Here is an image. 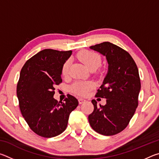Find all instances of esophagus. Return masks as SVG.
Here are the masks:
<instances>
[{
	"mask_svg": "<svg viewBox=\"0 0 159 159\" xmlns=\"http://www.w3.org/2000/svg\"><path fill=\"white\" fill-rule=\"evenodd\" d=\"M85 101H86V100H85V99H82V98H79V102L80 104L84 103V102H85Z\"/></svg>",
	"mask_w": 159,
	"mask_h": 159,
	"instance_id": "obj_1",
	"label": "esophagus"
}]
</instances>
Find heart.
Masks as SVG:
<instances>
[{"label": "heart", "mask_w": 159, "mask_h": 159, "mask_svg": "<svg viewBox=\"0 0 159 159\" xmlns=\"http://www.w3.org/2000/svg\"><path fill=\"white\" fill-rule=\"evenodd\" d=\"M77 57L89 71L96 70L101 64V58L98 54L89 50L80 51L77 55ZM69 68V61L64 64L61 69V74L64 76H67ZM93 84L90 82H76L72 85L71 89L73 92L80 96H85L92 89Z\"/></svg>", "instance_id": "heart-1"}]
</instances>
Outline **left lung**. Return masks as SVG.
Here are the masks:
<instances>
[{"label":"left lung","instance_id":"8db88e82","mask_svg":"<svg viewBox=\"0 0 159 159\" xmlns=\"http://www.w3.org/2000/svg\"><path fill=\"white\" fill-rule=\"evenodd\" d=\"M106 57L108 71L96 97L107 99L104 106L92 103L94 111L88 116L94 130L106 136L114 135L127 127L138 106L141 88L138 66L130 54L109 42L90 47Z\"/></svg>","mask_w":159,"mask_h":159}]
</instances>
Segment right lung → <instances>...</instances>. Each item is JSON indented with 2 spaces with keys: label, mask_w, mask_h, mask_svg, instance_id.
Here are the masks:
<instances>
[{
  "label": "right lung",
  "mask_w": 159,
  "mask_h": 159,
  "mask_svg": "<svg viewBox=\"0 0 159 159\" xmlns=\"http://www.w3.org/2000/svg\"><path fill=\"white\" fill-rule=\"evenodd\" d=\"M72 51L45 49L26 61L21 70L17 95L21 114L35 133L43 138L65 130L69 114L79 105L71 95L64 102L53 98L55 86L61 83V69Z\"/></svg>",
  "instance_id": "1"
}]
</instances>
